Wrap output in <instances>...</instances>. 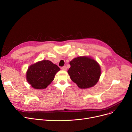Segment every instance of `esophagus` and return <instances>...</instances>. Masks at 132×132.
I'll return each mask as SVG.
<instances>
[{"mask_svg":"<svg viewBox=\"0 0 132 132\" xmlns=\"http://www.w3.org/2000/svg\"><path fill=\"white\" fill-rule=\"evenodd\" d=\"M61 70H64V71H66L67 70V67L66 66H64L61 67Z\"/></svg>","mask_w":132,"mask_h":132,"instance_id":"esophagus-1","label":"esophagus"}]
</instances>
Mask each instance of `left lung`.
Returning <instances> with one entry per match:
<instances>
[{"label": "left lung", "instance_id": "1", "mask_svg": "<svg viewBox=\"0 0 132 132\" xmlns=\"http://www.w3.org/2000/svg\"><path fill=\"white\" fill-rule=\"evenodd\" d=\"M67 72L72 81L80 88H88L98 82L101 74L98 63L87 56L74 58Z\"/></svg>", "mask_w": 132, "mask_h": 132}]
</instances>
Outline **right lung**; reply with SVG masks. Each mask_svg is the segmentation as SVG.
<instances>
[{"label": "right lung", "mask_w": 132, "mask_h": 132, "mask_svg": "<svg viewBox=\"0 0 132 132\" xmlns=\"http://www.w3.org/2000/svg\"><path fill=\"white\" fill-rule=\"evenodd\" d=\"M60 68L49 60H43L30 66L26 73L28 82L36 89L46 88L54 79Z\"/></svg>", "instance_id": "1"}]
</instances>
